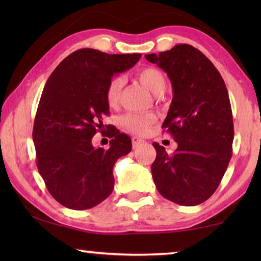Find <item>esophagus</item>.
Masks as SVG:
<instances>
[{"label": "esophagus", "mask_w": 261, "mask_h": 261, "mask_svg": "<svg viewBox=\"0 0 261 261\" xmlns=\"http://www.w3.org/2000/svg\"><path fill=\"white\" fill-rule=\"evenodd\" d=\"M144 143H145V141L143 139L138 138V137H134V138H132V147H134V148H138Z\"/></svg>", "instance_id": "34e87169"}]
</instances>
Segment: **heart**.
I'll return each instance as SVG.
<instances>
[{
	"instance_id": "1",
	"label": "heart",
	"mask_w": 261,
	"mask_h": 261,
	"mask_svg": "<svg viewBox=\"0 0 261 261\" xmlns=\"http://www.w3.org/2000/svg\"><path fill=\"white\" fill-rule=\"evenodd\" d=\"M136 78L138 82L146 87L153 94H162L166 87V79L160 70L154 67H146L138 70L136 73ZM123 85H124V79L117 76L109 81L107 87H106V100L109 107H117L120 105ZM155 117L151 114L147 115H137V114H127L122 118V124L127 131L135 135H146L149 127H151Z\"/></svg>"
}]
</instances>
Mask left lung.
<instances>
[{
	"mask_svg": "<svg viewBox=\"0 0 261 261\" xmlns=\"http://www.w3.org/2000/svg\"><path fill=\"white\" fill-rule=\"evenodd\" d=\"M145 57L171 82L173 101L162 127L177 143L171 155L153 143L154 183L161 196L175 204L199 205L218 189L232 155L233 123L226 84L214 64L187 43Z\"/></svg>",
	"mask_w": 261,
	"mask_h": 261,
	"instance_id": "left-lung-1",
	"label": "left lung"
}]
</instances>
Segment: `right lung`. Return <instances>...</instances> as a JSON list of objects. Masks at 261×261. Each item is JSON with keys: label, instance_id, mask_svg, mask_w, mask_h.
<instances>
[{"label": "right lung", "instance_id": "right-lung-1", "mask_svg": "<svg viewBox=\"0 0 261 261\" xmlns=\"http://www.w3.org/2000/svg\"><path fill=\"white\" fill-rule=\"evenodd\" d=\"M140 57L83 48L65 57L48 78L32 136L39 173L53 198L67 208H92L113 192L114 165L130 153L131 139L116 127L107 131L113 138L108 149L94 147L92 138L109 115V81Z\"/></svg>", "mask_w": 261, "mask_h": 261}]
</instances>
